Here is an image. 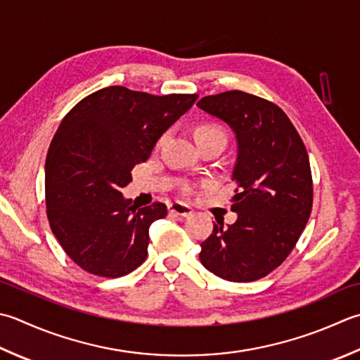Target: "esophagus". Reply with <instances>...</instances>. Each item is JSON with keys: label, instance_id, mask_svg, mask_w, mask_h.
<instances>
[{"label": "esophagus", "instance_id": "34e87169", "mask_svg": "<svg viewBox=\"0 0 360 360\" xmlns=\"http://www.w3.org/2000/svg\"><path fill=\"white\" fill-rule=\"evenodd\" d=\"M168 212H170L172 215H176V217H188L193 214V210H192V207H188L187 204L172 202L170 206H168Z\"/></svg>", "mask_w": 360, "mask_h": 360}]
</instances>
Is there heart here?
I'll list each match as a JSON object with an SVG mask.
<instances>
[{
  "instance_id": "obj_1",
  "label": "heart",
  "mask_w": 360,
  "mask_h": 360,
  "mask_svg": "<svg viewBox=\"0 0 360 360\" xmlns=\"http://www.w3.org/2000/svg\"><path fill=\"white\" fill-rule=\"evenodd\" d=\"M214 136H221V137H226V132L221 128L220 124H215V123H204L200 124L198 128L195 131V137L196 139H201V137H214ZM186 190H188V187H186Z\"/></svg>"
}]
</instances>
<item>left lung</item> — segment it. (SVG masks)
Masks as SVG:
<instances>
[{
  "label": "left lung",
  "instance_id": "left-lung-1",
  "mask_svg": "<svg viewBox=\"0 0 360 360\" xmlns=\"http://www.w3.org/2000/svg\"><path fill=\"white\" fill-rule=\"evenodd\" d=\"M198 108L236 134L231 210L201 243L200 260L218 278L251 283L284 262L312 210V173L306 146L284 110L240 90L204 96Z\"/></svg>",
  "mask_w": 360,
  "mask_h": 360
}]
</instances>
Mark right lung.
<instances>
[{
	"label": "right lung",
	"mask_w": 360,
	"mask_h": 360,
	"mask_svg": "<svg viewBox=\"0 0 360 360\" xmlns=\"http://www.w3.org/2000/svg\"><path fill=\"white\" fill-rule=\"evenodd\" d=\"M196 98L112 86L63 117L45 162L46 214L63 251L82 270L120 278L146 259L150 226L167 215V206L137 207L122 188Z\"/></svg>",
	"instance_id": "obj_1"
}]
</instances>
